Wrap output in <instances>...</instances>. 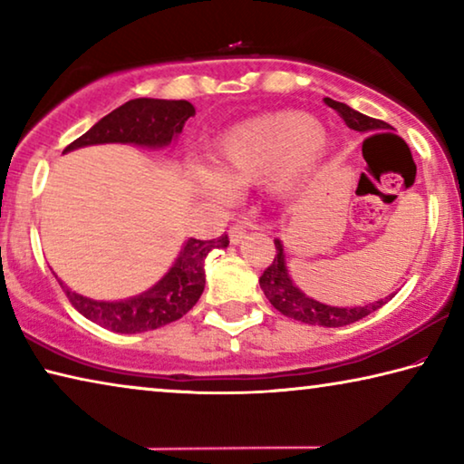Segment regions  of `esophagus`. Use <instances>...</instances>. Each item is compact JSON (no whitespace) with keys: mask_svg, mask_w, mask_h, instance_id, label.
Returning a JSON list of instances; mask_svg holds the SVG:
<instances>
[{"mask_svg":"<svg viewBox=\"0 0 464 464\" xmlns=\"http://www.w3.org/2000/svg\"><path fill=\"white\" fill-rule=\"evenodd\" d=\"M251 227L247 223H235L231 229H229V241L233 243V246H237V243H241L243 239L247 237Z\"/></svg>","mask_w":464,"mask_h":464,"instance_id":"34e87169","label":"esophagus"}]
</instances>
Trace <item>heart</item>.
Wrapping results in <instances>:
<instances>
[{
  "mask_svg": "<svg viewBox=\"0 0 464 464\" xmlns=\"http://www.w3.org/2000/svg\"><path fill=\"white\" fill-rule=\"evenodd\" d=\"M329 153V137L311 114L280 110L235 124L213 147V168L194 163L196 190L225 200L239 188L270 179L282 198L301 194Z\"/></svg>",
  "mask_w": 464,
  "mask_h": 464,
  "instance_id": "heart-1",
  "label": "heart"
}]
</instances>
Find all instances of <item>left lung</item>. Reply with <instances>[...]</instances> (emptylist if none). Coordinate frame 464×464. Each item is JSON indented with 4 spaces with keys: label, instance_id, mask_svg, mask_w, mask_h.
Wrapping results in <instances>:
<instances>
[{
    "label": "left lung",
    "instance_id": "8db88e82",
    "mask_svg": "<svg viewBox=\"0 0 464 464\" xmlns=\"http://www.w3.org/2000/svg\"><path fill=\"white\" fill-rule=\"evenodd\" d=\"M325 104L329 108H334L335 112L342 116L343 122L358 132H376V130L392 129L391 124L371 119V116L358 112V110L350 108L348 104H343V102L325 98ZM376 135H379V132H376ZM274 246H276V256H274V262L260 276V286L264 290L266 298L272 303V307L278 309L282 315H286L290 319H296L301 321V324H309V325L343 327V325L354 324V321L364 319L366 315H371L372 311L381 309L389 298H392V295L389 298L384 296L381 301L362 304V307H332V304L319 303L315 298L304 295L303 290L295 285L293 278H290L282 241L274 239Z\"/></svg>",
    "mask_w": 464,
    "mask_h": 464
}]
</instances>
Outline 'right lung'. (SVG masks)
Returning a JSON list of instances; mask_svg holds the SVG:
<instances>
[{
    "mask_svg": "<svg viewBox=\"0 0 464 464\" xmlns=\"http://www.w3.org/2000/svg\"><path fill=\"white\" fill-rule=\"evenodd\" d=\"M194 106L186 100H130L98 121L72 145H67L65 153L80 147L104 143L168 147L182 132L186 121L194 116ZM227 246H229L227 235L210 241L190 237L166 276L145 293L124 298V301H93V298L73 293L59 278L57 280L65 290L69 303L85 319L112 329L116 334H140L178 321L198 303L204 282H207L204 260L213 249Z\"/></svg>",
    "mask_w": 464,
    "mask_h": 464,
    "instance_id": "right-lung-1",
    "label": "right lung"
}]
</instances>
